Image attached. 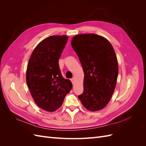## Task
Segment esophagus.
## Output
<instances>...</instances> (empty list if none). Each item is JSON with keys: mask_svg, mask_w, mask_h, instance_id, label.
Here are the masks:
<instances>
[{"mask_svg": "<svg viewBox=\"0 0 146 146\" xmlns=\"http://www.w3.org/2000/svg\"><path fill=\"white\" fill-rule=\"evenodd\" d=\"M70 81H71V82L72 83V84H74V82H75V78H71V79H70Z\"/></svg>", "mask_w": 146, "mask_h": 146, "instance_id": "esophagus-1", "label": "esophagus"}]
</instances>
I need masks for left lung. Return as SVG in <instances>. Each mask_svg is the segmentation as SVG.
<instances>
[{"label":"left lung","mask_w":146,"mask_h":146,"mask_svg":"<svg viewBox=\"0 0 146 146\" xmlns=\"http://www.w3.org/2000/svg\"><path fill=\"white\" fill-rule=\"evenodd\" d=\"M71 45L85 75L78 99L87 110L99 111L108 104L115 90L119 71L115 52L107 39L93 33L76 35Z\"/></svg>","instance_id":"left-lung-1"}]
</instances>
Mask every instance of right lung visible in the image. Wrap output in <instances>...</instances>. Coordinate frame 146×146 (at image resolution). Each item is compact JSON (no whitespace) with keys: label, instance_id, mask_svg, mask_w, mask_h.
<instances>
[{"label":"right lung","instance_id":"1","mask_svg":"<svg viewBox=\"0 0 146 146\" xmlns=\"http://www.w3.org/2000/svg\"><path fill=\"white\" fill-rule=\"evenodd\" d=\"M68 36H51L39 42L30 56L26 81L38 107L52 112L62 105L72 89L69 80L63 77L58 61Z\"/></svg>","mask_w":146,"mask_h":146}]
</instances>
